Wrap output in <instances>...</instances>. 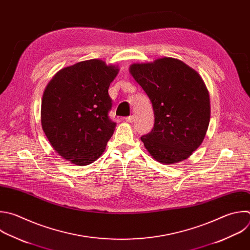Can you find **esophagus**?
Instances as JSON below:
<instances>
[{"mask_svg":"<svg viewBox=\"0 0 250 250\" xmlns=\"http://www.w3.org/2000/svg\"><path fill=\"white\" fill-rule=\"evenodd\" d=\"M125 121H126L127 123H132V122L134 121V117H133V116H129V117H126V118H125Z\"/></svg>","mask_w":250,"mask_h":250,"instance_id":"1","label":"esophagus"}]
</instances>
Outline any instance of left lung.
I'll return each instance as SVG.
<instances>
[{"label": "left lung", "mask_w": 250, "mask_h": 250, "mask_svg": "<svg viewBox=\"0 0 250 250\" xmlns=\"http://www.w3.org/2000/svg\"><path fill=\"white\" fill-rule=\"evenodd\" d=\"M129 72L154 111V126L141 136L147 151L166 165L188 159L202 143L210 122V98L201 76L174 58L133 63Z\"/></svg>", "instance_id": "obj_1"}]
</instances>
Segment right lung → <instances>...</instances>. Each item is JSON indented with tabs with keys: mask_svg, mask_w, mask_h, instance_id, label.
Listing matches in <instances>:
<instances>
[{
	"mask_svg": "<svg viewBox=\"0 0 250 250\" xmlns=\"http://www.w3.org/2000/svg\"><path fill=\"white\" fill-rule=\"evenodd\" d=\"M119 67L97 59L58 71L44 91L42 128L56 152L74 165L96 161L106 149L116 123L109 118L108 89Z\"/></svg>",
	"mask_w": 250,
	"mask_h": 250,
	"instance_id": "obj_1",
	"label": "right lung"
}]
</instances>
